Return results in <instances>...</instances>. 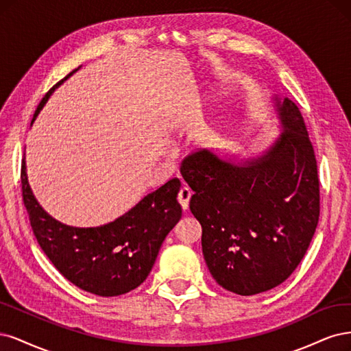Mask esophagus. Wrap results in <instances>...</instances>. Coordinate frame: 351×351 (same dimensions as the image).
I'll return each instance as SVG.
<instances>
[{"instance_id": "1", "label": "esophagus", "mask_w": 351, "mask_h": 351, "mask_svg": "<svg viewBox=\"0 0 351 351\" xmlns=\"http://www.w3.org/2000/svg\"><path fill=\"white\" fill-rule=\"evenodd\" d=\"M191 197H192V191H191L189 188H186V186L180 188L179 194H178V201H179L180 207H182V210H188V207H189V199H191Z\"/></svg>"}]
</instances>
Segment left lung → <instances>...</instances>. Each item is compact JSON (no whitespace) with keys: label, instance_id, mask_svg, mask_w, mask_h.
Returning a JSON list of instances; mask_svg holds the SVG:
<instances>
[{"label":"left lung","instance_id":"1","mask_svg":"<svg viewBox=\"0 0 351 351\" xmlns=\"http://www.w3.org/2000/svg\"><path fill=\"white\" fill-rule=\"evenodd\" d=\"M280 134L261 153L188 156L180 173L194 192L189 210L202 228L213 278L241 296L287 280L306 254L319 219L316 159L299 108L269 99Z\"/></svg>","mask_w":351,"mask_h":351}]
</instances>
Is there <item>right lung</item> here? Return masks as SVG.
Listing matches in <instances>:
<instances>
[{"label": "right lung", "instance_id": "obj_1", "mask_svg": "<svg viewBox=\"0 0 351 351\" xmlns=\"http://www.w3.org/2000/svg\"><path fill=\"white\" fill-rule=\"evenodd\" d=\"M78 69L49 90L33 121L55 88ZM179 189V179H171L114 221L96 228H74L43 210L29 184L26 153L21 163L25 207L42 251L74 286L101 298L128 293L150 274L167 233L182 216V208L178 204Z\"/></svg>", "mask_w": 351, "mask_h": 351}]
</instances>
